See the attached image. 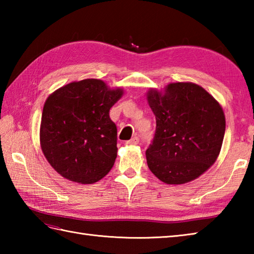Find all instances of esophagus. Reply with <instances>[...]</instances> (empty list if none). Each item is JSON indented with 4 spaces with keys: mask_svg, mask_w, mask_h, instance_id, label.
<instances>
[{
    "mask_svg": "<svg viewBox=\"0 0 254 254\" xmlns=\"http://www.w3.org/2000/svg\"><path fill=\"white\" fill-rule=\"evenodd\" d=\"M139 142V139L137 136H134L132 137L131 139H128V141L126 142V144L127 145V146H135V145H137Z\"/></svg>",
    "mask_w": 254,
    "mask_h": 254,
    "instance_id": "34e87169",
    "label": "esophagus"
}]
</instances>
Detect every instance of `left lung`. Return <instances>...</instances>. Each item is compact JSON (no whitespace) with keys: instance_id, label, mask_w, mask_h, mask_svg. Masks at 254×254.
Returning a JSON list of instances; mask_svg holds the SVG:
<instances>
[{"instance_id":"8db88e82","label":"left lung","mask_w":254,"mask_h":254,"mask_svg":"<svg viewBox=\"0 0 254 254\" xmlns=\"http://www.w3.org/2000/svg\"><path fill=\"white\" fill-rule=\"evenodd\" d=\"M146 98L156 117L154 141L146 150L148 168L167 185L195 180L220 153L226 128L222 106L191 82L150 88Z\"/></svg>"}]
</instances>
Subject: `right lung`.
I'll return each instance as SVG.
<instances>
[{
  "label": "right lung",
  "instance_id": "right-lung-1",
  "mask_svg": "<svg viewBox=\"0 0 254 254\" xmlns=\"http://www.w3.org/2000/svg\"><path fill=\"white\" fill-rule=\"evenodd\" d=\"M97 78L62 86L48 97L40 123V146L48 163L65 179L90 185L117 158V127L110 108L123 96Z\"/></svg>",
  "mask_w": 254,
  "mask_h": 254
}]
</instances>
